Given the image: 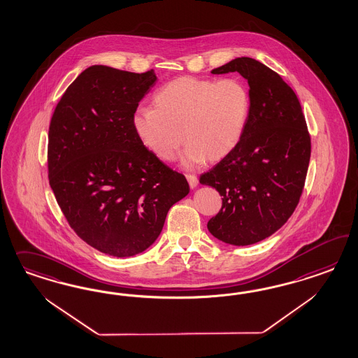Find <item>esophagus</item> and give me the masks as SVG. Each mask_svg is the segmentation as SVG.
Returning a JSON list of instances; mask_svg holds the SVG:
<instances>
[{
    "label": "esophagus",
    "mask_w": 358,
    "mask_h": 358,
    "mask_svg": "<svg viewBox=\"0 0 358 358\" xmlns=\"http://www.w3.org/2000/svg\"><path fill=\"white\" fill-rule=\"evenodd\" d=\"M186 180H187L189 186H190L192 189H195V187H196V185H198V178H196V176H194V174H186Z\"/></svg>",
    "instance_id": "esophagus-1"
}]
</instances>
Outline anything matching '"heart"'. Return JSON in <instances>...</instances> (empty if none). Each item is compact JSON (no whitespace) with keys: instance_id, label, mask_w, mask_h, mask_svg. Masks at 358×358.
<instances>
[{"instance_id":"obj_1","label":"heart","mask_w":358,"mask_h":358,"mask_svg":"<svg viewBox=\"0 0 358 358\" xmlns=\"http://www.w3.org/2000/svg\"><path fill=\"white\" fill-rule=\"evenodd\" d=\"M153 102L155 108H141L132 118L136 136L165 162L173 160L186 139V166L224 159L238 145L250 118V92L235 78L178 77L160 87Z\"/></svg>"}]
</instances>
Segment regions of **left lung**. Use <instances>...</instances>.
Here are the masks:
<instances>
[{
  "label": "left lung",
  "instance_id": "1",
  "mask_svg": "<svg viewBox=\"0 0 358 358\" xmlns=\"http://www.w3.org/2000/svg\"><path fill=\"white\" fill-rule=\"evenodd\" d=\"M238 72L248 81L250 118L235 150L199 182L222 195V208L207 223L210 234L231 245L269 238L292 217L303 190L311 141L293 89L252 57H236L211 71Z\"/></svg>",
  "mask_w": 358,
  "mask_h": 358
}]
</instances>
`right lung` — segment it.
<instances>
[{"mask_svg":"<svg viewBox=\"0 0 358 358\" xmlns=\"http://www.w3.org/2000/svg\"><path fill=\"white\" fill-rule=\"evenodd\" d=\"M157 77L92 65L65 90L48 131V180L69 226L90 247L130 257L151 247L169 208L189 194L182 174L136 136L132 118Z\"/></svg>","mask_w":358,"mask_h":358,"instance_id":"add662e5","label":"right lung"}]
</instances>
